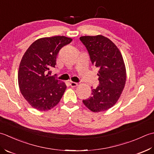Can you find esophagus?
I'll list each match as a JSON object with an SVG mask.
<instances>
[{"label":"esophagus","instance_id":"34e87169","mask_svg":"<svg viewBox=\"0 0 154 154\" xmlns=\"http://www.w3.org/2000/svg\"><path fill=\"white\" fill-rule=\"evenodd\" d=\"M69 84H70V86H71V87H76V86H78V83H76V82H72V81H70V82H69Z\"/></svg>","mask_w":154,"mask_h":154}]
</instances>
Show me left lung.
<instances>
[{
  "instance_id": "left-lung-1",
  "label": "left lung",
  "mask_w": 154,
  "mask_h": 154,
  "mask_svg": "<svg viewBox=\"0 0 154 154\" xmlns=\"http://www.w3.org/2000/svg\"><path fill=\"white\" fill-rule=\"evenodd\" d=\"M88 52L92 64L98 68L99 86L83 103L93 112L108 110L120 98L126 81L123 57L116 45L102 35L80 38Z\"/></svg>"
}]
</instances>
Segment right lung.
I'll list each match as a JSON object with an SVG mask.
<instances>
[{
	"label": "right lung",
	"mask_w": 154,
	"mask_h": 154,
	"mask_svg": "<svg viewBox=\"0 0 154 154\" xmlns=\"http://www.w3.org/2000/svg\"><path fill=\"white\" fill-rule=\"evenodd\" d=\"M72 40L64 36L41 38L24 54L18 69V86L24 99L33 108L48 111L60 101L66 85L51 76L48 70L55 67L60 50Z\"/></svg>",
	"instance_id": "add662e5"
}]
</instances>
